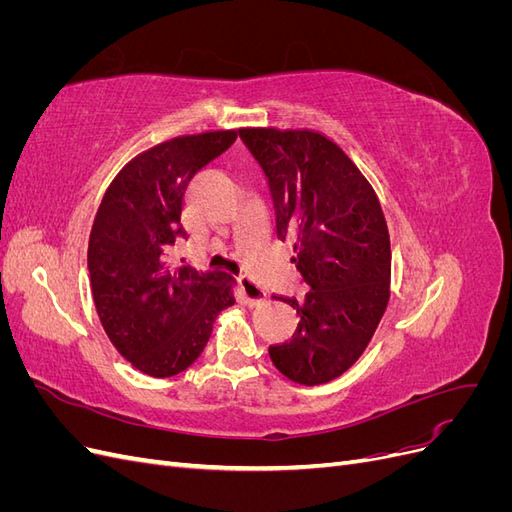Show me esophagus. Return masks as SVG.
Wrapping results in <instances>:
<instances>
[{
	"mask_svg": "<svg viewBox=\"0 0 512 512\" xmlns=\"http://www.w3.org/2000/svg\"><path fill=\"white\" fill-rule=\"evenodd\" d=\"M237 282H239V288H241V301L245 305L256 307V305H260L262 301L267 299V292L258 286V282L254 280L252 275L243 273V275L237 277Z\"/></svg>",
	"mask_w": 512,
	"mask_h": 512,
	"instance_id": "1",
	"label": "esophagus"
}]
</instances>
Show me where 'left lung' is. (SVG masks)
<instances>
[{
    "mask_svg": "<svg viewBox=\"0 0 512 512\" xmlns=\"http://www.w3.org/2000/svg\"><path fill=\"white\" fill-rule=\"evenodd\" d=\"M273 200L277 239L294 243L307 284L299 329L269 348L299 384H324L359 359L389 301L391 243L382 207L361 170L318 132L241 130Z\"/></svg>",
    "mask_w": 512,
    "mask_h": 512,
    "instance_id": "left-lung-1",
    "label": "left lung"
}]
</instances>
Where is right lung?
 Listing matches in <instances>:
<instances>
[{
	"label": "right lung",
	"mask_w": 512,
	"mask_h": 512,
	"mask_svg": "<svg viewBox=\"0 0 512 512\" xmlns=\"http://www.w3.org/2000/svg\"><path fill=\"white\" fill-rule=\"evenodd\" d=\"M235 130L181 136L134 158L106 190L89 237V284L123 359L153 378L188 369L213 320L235 303L230 277L196 271L173 252L188 185L237 141Z\"/></svg>",
	"instance_id": "obj_1"
}]
</instances>
